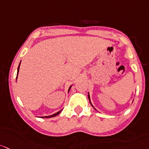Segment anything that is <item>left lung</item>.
<instances>
[{
	"instance_id": "obj_1",
	"label": "left lung",
	"mask_w": 149,
	"mask_h": 149,
	"mask_svg": "<svg viewBox=\"0 0 149 149\" xmlns=\"http://www.w3.org/2000/svg\"><path fill=\"white\" fill-rule=\"evenodd\" d=\"M88 99H89V101H90V97H89V95H88ZM90 103H91V101H90Z\"/></svg>"
}]
</instances>
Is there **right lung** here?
Returning a JSON list of instances; mask_svg holds the SVG:
<instances>
[{"instance_id": "right-lung-1", "label": "right lung", "mask_w": 149, "mask_h": 149, "mask_svg": "<svg viewBox=\"0 0 149 149\" xmlns=\"http://www.w3.org/2000/svg\"><path fill=\"white\" fill-rule=\"evenodd\" d=\"M20 63H21V62H20ZM20 63H19V66H18V69H17V75H18V72H19V66H20ZM70 88H71V86H70V88H69V90H70ZM61 112V110H60V111H58V113H55V114L51 115V116H45V117H41V118H52V117H55V116H58V114H60Z\"/></svg>"}]
</instances>
